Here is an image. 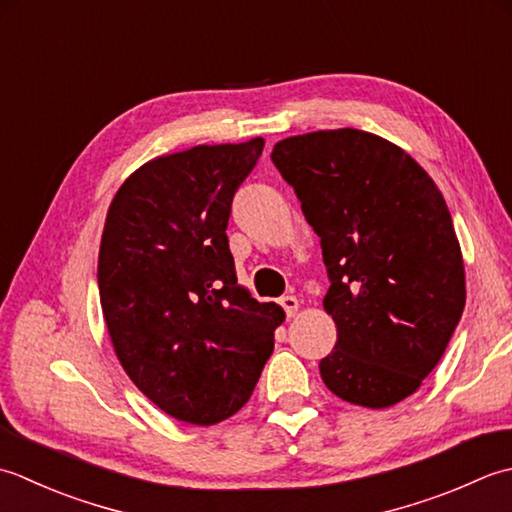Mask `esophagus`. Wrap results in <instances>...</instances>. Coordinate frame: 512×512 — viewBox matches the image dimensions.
<instances>
[{
	"mask_svg": "<svg viewBox=\"0 0 512 512\" xmlns=\"http://www.w3.org/2000/svg\"><path fill=\"white\" fill-rule=\"evenodd\" d=\"M278 305L283 307V309H285V314L291 318V316H296V311H298V305H300V302H298V298H296V296H283V298L278 300Z\"/></svg>",
	"mask_w": 512,
	"mask_h": 512,
	"instance_id": "obj_1",
	"label": "esophagus"
}]
</instances>
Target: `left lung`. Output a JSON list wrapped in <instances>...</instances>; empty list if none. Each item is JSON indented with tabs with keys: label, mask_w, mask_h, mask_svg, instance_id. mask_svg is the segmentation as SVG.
Here are the masks:
<instances>
[{
	"label": "left lung",
	"mask_w": 512,
	"mask_h": 512,
	"mask_svg": "<svg viewBox=\"0 0 512 512\" xmlns=\"http://www.w3.org/2000/svg\"><path fill=\"white\" fill-rule=\"evenodd\" d=\"M271 161L320 236L331 283L338 340L322 382L369 409L402 402L444 356L466 302L442 192L398 145L353 128L278 141Z\"/></svg>",
	"instance_id": "obj_1"
}]
</instances>
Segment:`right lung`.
Here are the masks:
<instances>
[{
	"label": "right lung",
	"mask_w": 512,
	"mask_h": 512,
	"mask_svg": "<svg viewBox=\"0 0 512 512\" xmlns=\"http://www.w3.org/2000/svg\"><path fill=\"white\" fill-rule=\"evenodd\" d=\"M263 139L159 156L125 181L103 227L99 298L112 347L145 398L210 426L241 411L285 320L238 287L232 198Z\"/></svg>",
	"instance_id": "right-lung-1"
}]
</instances>
